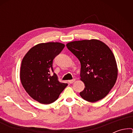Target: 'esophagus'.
<instances>
[{
	"label": "esophagus",
	"mask_w": 133,
	"mask_h": 133,
	"mask_svg": "<svg viewBox=\"0 0 133 133\" xmlns=\"http://www.w3.org/2000/svg\"><path fill=\"white\" fill-rule=\"evenodd\" d=\"M75 79H73V80H69L68 82L70 83V84H71V83H73L75 82Z\"/></svg>",
	"instance_id": "34e87169"
}]
</instances>
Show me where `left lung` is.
<instances>
[{
    "label": "left lung",
    "mask_w": 133,
    "mask_h": 133,
    "mask_svg": "<svg viewBox=\"0 0 133 133\" xmlns=\"http://www.w3.org/2000/svg\"><path fill=\"white\" fill-rule=\"evenodd\" d=\"M66 46L81 64L80 80L85 87L80 96L91 103L104 98L115 84L118 75L116 58L111 49L97 39L71 42Z\"/></svg>",
    "instance_id": "obj_1"
}]
</instances>
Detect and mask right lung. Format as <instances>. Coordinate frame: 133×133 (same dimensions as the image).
<instances>
[{"mask_svg": "<svg viewBox=\"0 0 133 133\" xmlns=\"http://www.w3.org/2000/svg\"><path fill=\"white\" fill-rule=\"evenodd\" d=\"M65 45L58 42L39 43L29 50L22 61L20 78L24 90L41 104L52 103L67 85L53 72V60Z\"/></svg>", "mask_w": 133, "mask_h": 133, "instance_id": "1", "label": "right lung"}]
</instances>
